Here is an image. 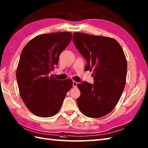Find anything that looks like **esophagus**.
<instances>
[{"label":"esophagus","instance_id":"1","mask_svg":"<svg viewBox=\"0 0 148 148\" xmlns=\"http://www.w3.org/2000/svg\"><path fill=\"white\" fill-rule=\"evenodd\" d=\"M72 85H73V87H76L77 85V82L73 81V82H72Z\"/></svg>","mask_w":148,"mask_h":148}]
</instances>
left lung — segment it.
Instances as JSON below:
<instances>
[{
  "instance_id": "1",
  "label": "left lung",
  "mask_w": 148,
  "mask_h": 148,
  "mask_svg": "<svg viewBox=\"0 0 148 148\" xmlns=\"http://www.w3.org/2000/svg\"><path fill=\"white\" fill-rule=\"evenodd\" d=\"M74 43L85 58V71H92L94 84H77L81 92L77 99L86 116L100 118L112 111L123 92L127 76V61L116 40L104 36L74 32Z\"/></svg>"
}]
</instances>
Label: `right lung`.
<instances>
[{
    "instance_id": "obj_1",
    "label": "right lung",
    "mask_w": 148,
    "mask_h": 148,
    "mask_svg": "<svg viewBox=\"0 0 148 148\" xmlns=\"http://www.w3.org/2000/svg\"><path fill=\"white\" fill-rule=\"evenodd\" d=\"M71 39V32L39 35L29 41L21 52L16 72L20 96L37 116L55 115L72 87L71 79L60 81L49 76Z\"/></svg>"
}]
</instances>
